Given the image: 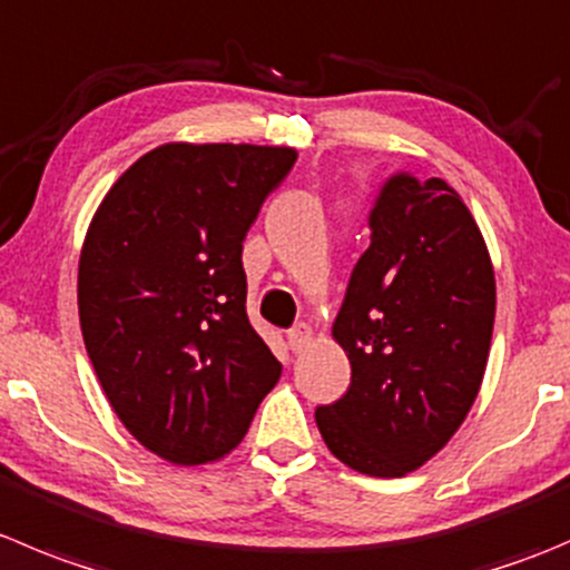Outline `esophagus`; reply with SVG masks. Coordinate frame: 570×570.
<instances>
[{
	"label": "esophagus",
	"instance_id": "34e87169",
	"mask_svg": "<svg viewBox=\"0 0 570 570\" xmlns=\"http://www.w3.org/2000/svg\"><path fill=\"white\" fill-rule=\"evenodd\" d=\"M314 340V328L308 323H297L295 328L289 331V347L295 353H303Z\"/></svg>",
	"mask_w": 570,
	"mask_h": 570
}]
</instances>
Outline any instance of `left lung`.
<instances>
[{
    "instance_id": "1",
    "label": "left lung",
    "mask_w": 570,
    "mask_h": 570,
    "mask_svg": "<svg viewBox=\"0 0 570 570\" xmlns=\"http://www.w3.org/2000/svg\"><path fill=\"white\" fill-rule=\"evenodd\" d=\"M370 228L331 328L351 386L314 417L342 465L397 479L445 449L482 390L495 273L471 208L440 178L386 180Z\"/></svg>"
}]
</instances>
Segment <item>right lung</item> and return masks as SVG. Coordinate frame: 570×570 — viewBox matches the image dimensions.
Instances as JSON below:
<instances>
[{
  "mask_svg": "<svg viewBox=\"0 0 570 570\" xmlns=\"http://www.w3.org/2000/svg\"><path fill=\"white\" fill-rule=\"evenodd\" d=\"M295 161V147L169 141L130 164L88 223V358L121 425L173 465L228 456L278 384L247 320L242 242Z\"/></svg>",
  "mask_w": 570,
  "mask_h": 570,
  "instance_id": "add662e5",
  "label": "right lung"
}]
</instances>
